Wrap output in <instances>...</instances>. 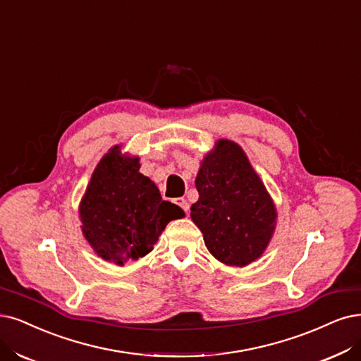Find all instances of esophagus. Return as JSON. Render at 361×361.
I'll return each instance as SVG.
<instances>
[{
  "label": "esophagus",
  "instance_id": "1",
  "mask_svg": "<svg viewBox=\"0 0 361 361\" xmlns=\"http://www.w3.org/2000/svg\"><path fill=\"white\" fill-rule=\"evenodd\" d=\"M173 202H176V204H177V205L184 211V212H185V214H188L190 205H189V202H188V201H185L184 197H178V199H176V201H173Z\"/></svg>",
  "mask_w": 361,
  "mask_h": 361
}]
</instances>
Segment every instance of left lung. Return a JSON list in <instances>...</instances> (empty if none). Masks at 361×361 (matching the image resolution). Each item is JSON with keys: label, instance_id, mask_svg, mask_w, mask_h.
<instances>
[{"label": "left lung", "instance_id": "left-lung-1", "mask_svg": "<svg viewBox=\"0 0 361 361\" xmlns=\"http://www.w3.org/2000/svg\"><path fill=\"white\" fill-rule=\"evenodd\" d=\"M195 184L199 199L190 217L211 255L238 268L257 260L274 235L276 208L241 147L219 140L201 162Z\"/></svg>", "mask_w": 361, "mask_h": 361}]
</instances>
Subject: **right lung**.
<instances>
[{"mask_svg": "<svg viewBox=\"0 0 361 361\" xmlns=\"http://www.w3.org/2000/svg\"><path fill=\"white\" fill-rule=\"evenodd\" d=\"M140 166L138 156L114 145L93 171L78 207L86 241L101 259L118 266L149 255L166 224L184 217L180 207L162 201Z\"/></svg>", "mask_w": 361, "mask_h": 361, "instance_id": "right-lung-1", "label": "right lung"}]
</instances>
